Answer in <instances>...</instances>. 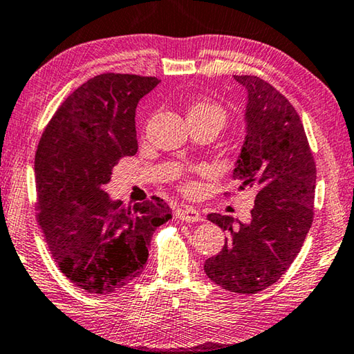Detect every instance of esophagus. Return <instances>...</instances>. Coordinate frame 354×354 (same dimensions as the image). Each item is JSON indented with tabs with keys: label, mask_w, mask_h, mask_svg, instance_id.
I'll return each instance as SVG.
<instances>
[{
	"label": "esophagus",
	"mask_w": 354,
	"mask_h": 354,
	"mask_svg": "<svg viewBox=\"0 0 354 354\" xmlns=\"http://www.w3.org/2000/svg\"><path fill=\"white\" fill-rule=\"evenodd\" d=\"M176 217L179 220H183V221H200V220H203L198 209L190 207V206L179 207L176 211Z\"/></svg>",
	"instance_id": "obj_1"
}]
</instances>
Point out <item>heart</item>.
Returning a JSON list of instances; mask_svg holds the SVG:
<instances>
[{
    "instance_id": "b5f03b06",
    "label": "heart",
    "mask_w": 354,
    "mask_h": 354,
    "mask_svg": "<svg viewBox=\"0 0 354 354\" xmlns=\"http://www.w3.org/2000/svg\"><path fill=\"white\" fill-rule=\"evenodd\" d=\"M189 118H217L220 123L225 122V111L223 107L212 103L207 100H198L194 101L189 106L187 112Z\"/></svg>"
}]
</instances>
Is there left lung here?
Returning <instances> with one entry per match:
<instances>
[{
	"instance_id": "obj_1",
	"label": "left lung",
	"mask_w": 354,
	"mask_h": 354,
	"mask_svg": "<svg viewBox=\"0 0 354 354\" xmlns=\"http://www.w3.org/2000/svg\"><path fill=\"white\" fill-rule=\"evenodd\" d=\"M247 91L245 140L232 170L239 189L256 190L251 220L209 214L230 237L205 262L207 278L236 293L277 283L303 247L313 225L317 170L297 111L257 76H236Z\"/></svg>"
}]
</instances>
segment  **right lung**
<instances>
[{
  "label": "right lung",
  "instance_id": "obj_1",
  "mask_svg": "<svg viewBox=\"0 0 354 354\" xmlns=\"http://www.w3.org/2000/svg\"><path fill=\"white\" fill-rule=\"evenodd\" d=\"M159 82L95 76L41 134L34 162L39 223L61 272L88 293L115 292L139 277L156 227L171 218L159 196L124 207L104 190L118 160L137 153V104Z\"/></svg>",
  "mask_w": 354,
  "mask_h": 354
}]
</instances>
